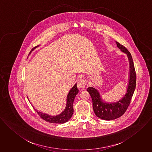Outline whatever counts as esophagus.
<instances>
[{"mask_svg":"<svg viewBox=\"0 0 152 152\" xmlns=\"http://www.w3.org/2000/svg\"><path fill=\"white\" fill-rule=\"evenodd\" d=\"M77 87L80 89H83L86 84V81L83 77H80L77 80Z\"/></svg>","mask_w":152,"mask_h":152,"instance_id":"obj_1","label":"esophagus"}]
</instances>
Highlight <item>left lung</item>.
<instances>
[{
	"label": "left lung",
	"instance_id": "left-lung-1",
	"mask_svg": "<svg viewBox=\"0 0 152 152\" xmlns=\"http://www.w3.org/2000/svg\"><path fill=\"white\" fill-rule=\"evenodd\" d=\"M117 47L126 53L129 62V80L125 95L120 100L113 103H107L102 101L99 92L93 87H88L87 91L91 96L93 101V108L97 117L104 120L110 121L122 116L126 111L130 104L136 87V72L131 53L122 45L116 42Z\"/></svg>",
	"mask_w": 152,
	"mask_h": 152
}]
</instances>
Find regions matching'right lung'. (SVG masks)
<instances>
[{"instance_id": "right-lung-1", "label": "right lung", "mask_w": 152, "mask_h": 152, "mask_svg": "<svg viewBox=\"0 0 152 152\" xmlns=\"http://www.w3.org/2000/svg\"><path fill=\"white\" fill-rule=\"evenodd\" d=\"M38 47V45L33 48L31 50V51H30V53L31 52V51H33L34 49H35V48ZM78 92H79V90L77 87V84H75V85L70 89V90L68 93L67 99H66V101H67L66 106L65 107V109L59 115H58L56 116H51L48 114L42 113L41 112H38L37 110H35V108L34 109L36 111V112L41 118L47 122L53 123V124H64L68 122L72 117L73 114V101Z\"/></svg>"}]
</instances>
